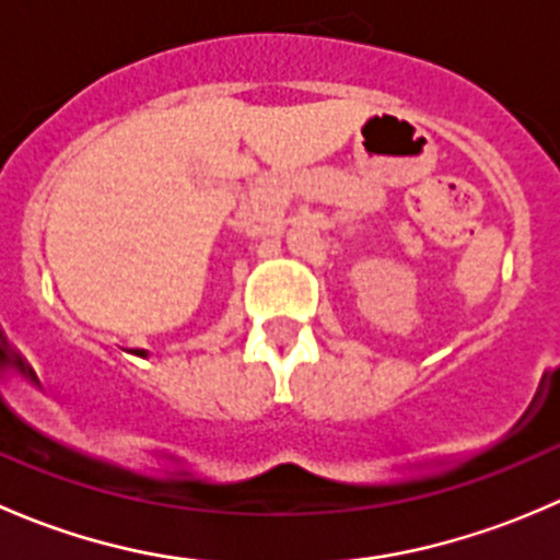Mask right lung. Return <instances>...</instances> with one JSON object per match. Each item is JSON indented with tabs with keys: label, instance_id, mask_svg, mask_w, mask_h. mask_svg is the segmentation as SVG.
<instances>
[{
	"label": "right lung",
	"instance_id": "add662e5",
	"mask_svg": "<svg viewBox=\"0 0 560 560\" xmlns=\"http://www.w3.org/2000/svg\"><path fill=\"white\" fill-rule=\"evenodd\" d=\"M140 354H143V358H145V352H140Z\"/></svg>",
	"mask_w": 560,
	"mask_h": 560
}]
</instances>
